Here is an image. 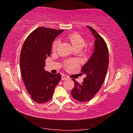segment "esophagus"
<instances>
[{"instance_id":"34e87169","label":"esophagus","mask_w":133,"mask_h":133,"mask_svg":"<svg viewBox=\"0 0 133 133\" xmlns=\"http://www.w3.org/2000/svg\"><path fill=\"white\" fill-rule=\"evenodd\" d=\"M69 78V77L67 75H65V74H63L62 76V80H66V79H68Z\"/></svg>"}]
</instances>
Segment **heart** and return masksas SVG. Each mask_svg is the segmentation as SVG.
<instances>
[{
	"instance_id": "1",
	"label": "heart",
	"mask_w": 133,
	"mask_h": 133,
	"mask_svg": "<svg viewBox=\"0 0 133 133\" xmlns=\"http://www.w3.org/2000/svg\"><path fill=\"white\" fill-rule=\"evenodd\" d=\"M66 39L71 43L72 46L76 49V50H81L86 44V42L85 39L81 35L77 33H73L66 36ZM59 44V40L56 39L54 41L52 45V49L53 51L57 50L58 45ZM77 65L76 61L73 60H68L65 62V66L67 69L73 68Z\"/></svg>"
}]
</instances>
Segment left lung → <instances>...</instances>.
<instances>
[{
  "instance_id": "1",
  "label": "left lung",
  "mask_w": 133,
  "mask_h": 133,
  "mask_svg": "<svg viewBox=\"0 0 133 133\" xmlns=\"http://www.w3.org/2000/svg\"><path fill=\"white\" fill-rule=\"evenodd\" d=\"M87 27L96 40L91 56L82 67V72L86 74L83 82L79 83L72 79L74 87L71 96L79 102L89 101L99 91L105 79L109 63L108 50L105 41L93 28Z\"/></svg>"
}]
</instances>
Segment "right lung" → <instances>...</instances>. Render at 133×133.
<instances>
[{
	"label": "right lung",
	"instance_id": "obj_1",
	"mask_svg": "<svg viewBox=\"0 0 133 133\" xmlns=\"http://www.w3.org/2000/svg\"><path fill=\"white\" fill-rule=\"evenodd\" d=\"M63 30L41 26L29 35L23 43L20 56V68L23 83L35 102H47L52 97L61 79L59 73L45 70V60L50 55L52 42Z\"/></svg>",
	"mask_w": 133,
	"mask_h": 133
}]
</instances>
